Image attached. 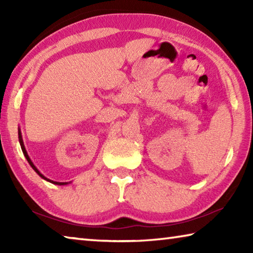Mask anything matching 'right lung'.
Segmentation results:
<instances>
[{"mask_svg": "<svg viewBox=\"0 0 253 253\" xmlns=\"http://www.w3.org/2000/svg\"><path fill=\"white\" fill-rule=\"evenodd\" d=\"M19 142H20V145H21V148H22V152H23V154H24V157L27 158V161L29 162V164H30V166H31V168L36 170L37 172V174H39V176H41L42 178L43 179H45V181H48V182H50V183H53V184H57V185H67V184H69V183H71V182H54V181H51V179H49V178H46L44 175H42L39 170H38V169L36 168V166H34V164L32 163V161L30 160V157H29V155H28V153H27V151H25V147H24V145H23V139H22V136H21V130H20V128H19Z\"/></svg>", "mask_w": 253, "mask_h": 253, "instance_id": "add662e5", "label": "right lung"}]
</instances>
